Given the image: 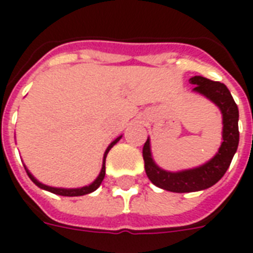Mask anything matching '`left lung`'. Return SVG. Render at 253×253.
I'll return each instance as SVG.
<instances>
[{"label": "left lung", "mask_w": 253, "mask_h": 253, "mask_svg": "<svg viewBox=\"0 0 253 253\" xmlns=\"http://www.w3.org/2000/svg\"><path fill=\"white\" fill-rule=\"evenodd\" d=\"M189 81L194 85L193 91L202 94L212 103H215L222 113V143L218 152L208 163L192 169L169 172L160 168L154 162L151 154L150 138L147 139L143 146V159L147 176L152 184L168 192H198L216 184L231 164L239 144V110L227 86L202 76H194Z\"/></svg>", "instance_id": "obj_1"}]
</instances>
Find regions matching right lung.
I'll return each instance as SVG.
<instances>
[{
	"instance_id": "right-lung-1",
	"label": "right lung",
	"mask_w": 253,
	"mask_h": 253,
	"mask_svg": "<svg viewBox=\"0 0 253 253\" xmlns=\"http://www.w3.org/2000/svg\"><path fill=\"white\" fill-rule=\"evenodd\" d=\"M121 138H122V135H121V136H118V138L115 139V140H113V142L109 144V147H107L106 151H105V154H103L102 168H101V172H99V174L97 176V178H95V180L93 181L91 184L86 185V186H81V188H72V189L55 188V186H48V185L42 184L41 181H38L37 178H35V177H34L31 173H30V170L26 168V166H25L26 172H27V174H29L30 180L33 181L34 184L37 185V186H39L41 189H44V190H48V192L53 193V194H59V196H65V197H77V196H84V194H89V193L97 190L99 185H101V182H102L103 177H105V172H106V168H105V162H106L107 154H109V151L111 150V147L114 146V144H117V142H119V140H121Z\"/></svg>"
}]
</instances>
